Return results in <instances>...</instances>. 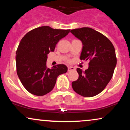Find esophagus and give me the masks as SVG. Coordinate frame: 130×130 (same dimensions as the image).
I'll return each instance as SVG.
<instances>
[{"instance_id":"obj_1","label":"esophagus","mask_w":130,"mask_h":130,"mask_svg":"<svg viewBox=\"0 0 130 130\" xmlns=\"http://www.w3.org/2000/svg\"><path fill=\"white\" fill-rule=\"evenodd\" d=\"M75 68L73 67H68V71H71L75 70Z\"/></svg>"}]
</instances>
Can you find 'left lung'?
<instances>
[{
  "label": "left lung",
  "instance_id": "obj_1",
  "mask_svg": "<svg viewBox=\"0 0 130 130\" xmlns=\"http://www.w3.org/2000/svg\"><path fill=\"white\" fill-rule=\"evenodd\" d=\"M70 32L83 43L80 60L89 61V68L84 71L76 69L79 77L72 83L73 89L84 97H92L102 92L112 77L117 64L114 47L106 37L92 28Z\"/></svg>",
  "mask_w": 130,
  "mask_h": 130
}]
</instances>
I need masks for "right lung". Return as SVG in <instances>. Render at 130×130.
Segmentation results:
<instances>
[{
  "label": "right lung",
  "mask_w": 130,
  "mask_h": 130,
  "mask_svg": "<svg viewBox=\"0 0 130 130\" xmlns=\"http://www.w3.org/2000/svg\"><path fill=\"white\" fill-rule=\"evenodd\" d=\"M70 29H54L50 26L35 28L27 33L16 51V72L28 92L43 96L53 89L57 77L65 73L63 64L46 66L47 55L54 51L59 40L67 36Z\"/></svg>",
  "instance_id": "1"
}]
</instances>
